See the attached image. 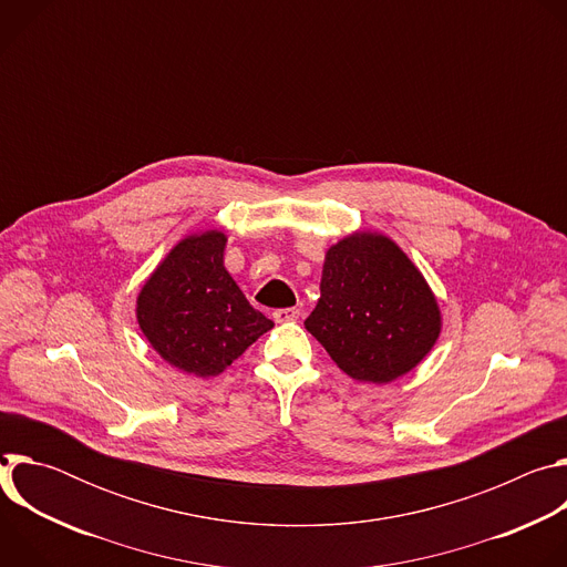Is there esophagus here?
<instances>
[{
  "mask_svg": "<svg viewBox=\"0 0 567 567\" xmlns=\"http://www.w3.org/2000/svg\"><path fill=\"white\" fill-rule=\"evenodd\" d=\"M300 316V311L296 309V307H287V309H276L274 311V320L276 322H291V320H296Z\"/></svg>",
  "mask_w": 567,
  "mask_h": 567,
  "instance_id": "1",
  "label": "esophagus"
}]
</instances>
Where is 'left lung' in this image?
<instances>
[{
  "mask_svg": "<svg viewBox=\"0 0 567 567\" xmlns=\"http://www.w3.org/2000/svg\"><path fill=\"white\" fill-rule=\"evenodd\" d=\"M305 330L348 377L383 385L426 359L442 332V311L394 239L357 230L328 249Z\"/></svg>",
  "mask_w": 567,
  "mask_h": 567,
  "instance_id": "obj_1",
  "label": "left lung"
}]
</instances>
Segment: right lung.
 <instances>
[{"instance_id":"obj_1","label":"right lung","mask_w":567,"mask_h":567,"mask_svg":"<svg viewBox=\"0 0 567 567\" xmlns=\"http://www.w3.org/2000/svg\"><path fill=\"white\" fill-rule=\"evenodd\" d=\"M226 241L217 228L186 235L136 296V322L152 350L202 379L221 374L274 328L226 271Z\"/></svg>"}]
</instances>
